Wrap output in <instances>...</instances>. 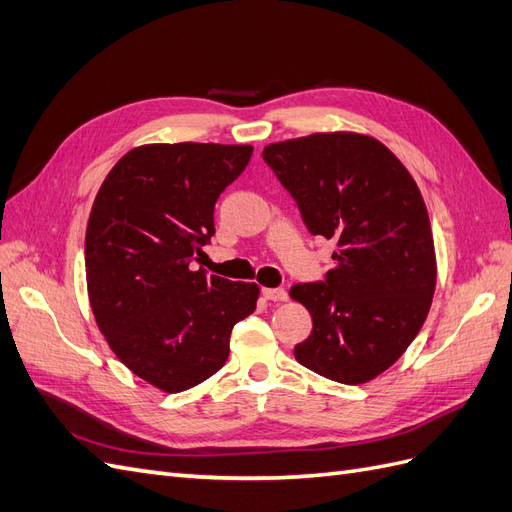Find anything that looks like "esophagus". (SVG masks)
<instances>
[{
  "label": "esophagus",
  "mask_w": 512,
  "mask_h": 512,
  "mask_svg": "<svg viewBox=\"0 0 512 512\" xmlns=\"http://www.w3.org/2000/svg\"><path fill=\"white\" fill-rule=\"evenodd\" d=\"M262 297L269 301H286L288 292L284 288H262Z\"/></svg>",
  "instance_id": "34e87169"
}]
</instances>
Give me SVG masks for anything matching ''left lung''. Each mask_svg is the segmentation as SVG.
Here are the masks:
<instances>
[{
    "label": "left lung",
    "mask_w": 512,
    "mask_h": 512,
    "mask_svg": "<svg viewBox=\"0 0 512 512\" xmlns=\"http://www.w3.org/2000/svg\"><path fill=\"white\" fill-rule=\"evenodd\" d=\"M262 158L297 200L307 230L335 241L324 282L290 288L314 322L294 359L342 384L374 380L421 331L436 290L418 185L380 141L354 132L273 143Z\"/></svg>",
    "instance_id": "obj_1"
}]
</instances>
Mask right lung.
Returning a JSON list of instances; mask_svg holds the SVG:
<instances>
[{"label": "right lung", "instance_id": "1", "mask_svg": "<svg viewBox=\"0 0 512 512\" xmlns=\"http://www.w3.org/2000/svg\"><path fill=\"white\" fill-rule=\"evenodd\" d=\"M252 151L215 143L136 147L106 175L91 207V312L117 359L166 393L222 369L232 327L256 309V284L192 267L215 232V200Z\"/></svg>", "mask_w": 512, "mask_h": 512}]
</instances>
